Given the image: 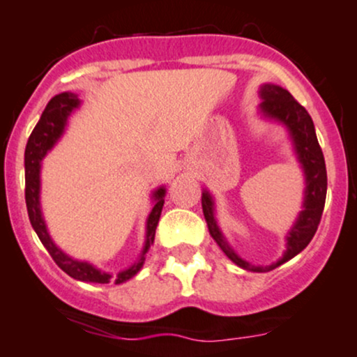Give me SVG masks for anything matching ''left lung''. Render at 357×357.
Here are the masks:
<instances>
[{"mask_svg": "<svg viewBox=\"0 0 357 357\" xmlns=\"http://www.w3.org/2000/svg\"><path fill=\"white\" fill-rule=\"evenodd\" d=\"M260 111L265 118L275 119L286 126L289 135H291L292 145H294L296 155L301 162L303 171H305V202H303V210L296 219L294 226L287 232L286 239V253L275 264L267 265V267H255L250 261L243 260L231 245L226 241L224 234L217 226L215 215H213V198L207 190L202 193V208H204L205 220H207L208 232L220 250L226 253L229 260L234 261L238 267L250 270V272H268V270L277 268L279 265L286 264L287 260L294 258L296 255L301 253L305 248L310 245L317 232L318 224H320L321 213H324L325 198H327V167H325L324 152H321L320 144L314 133V125L307 111L286 89L273 84H264L260 87Z\"/></svg>", "mask_w": 357, "mask_h": 357, "instance_id": "8db88e82", "label": "left lung"}]
</instances>
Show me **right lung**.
Masks as SVG:
<instances>
[{"mask_svg": "<svg viewBox=\"0 0 357 357\" xmlns=\"http://www.w3.org/2000/svg\"><path fill=\"white\" fill-rule=\"evenodd\" d=\"M78 106H80V99H78L77 93H58V96H54L50 102H47L39 123H37L36 128L30 133L27 147H25V202H27L29 219L33 231L39 236L40 243H43L47 251H50L52 260L56 261V265H58L63 272L68 273L70 277L82 280V282L123 284L126 282V280H130L131 277L137 275V273L140 272V268L144 267L145 255H147L149 248L153 243V238H155V229L157 224H159L160 212H162L164 207V195H166V190H164V186H160L159 190L153 191V207L147 219L145 246L144 250H142L140 258H138L130 268L123 270V272L116 273V275H111V273L96 268L93 265H90L89 261L75 260V258L63 253L51 239L50 232H47L46 222H44L43 212H40V162H43V159L46 157V153L54 147L56 142L59 140V137H61L63 131H65L68 116L77 109Z\"/></svg>", "mask_w": 357, "mask_h": 357, "instance_id": "obj_1", "label": "right lung"}]
</instances>
